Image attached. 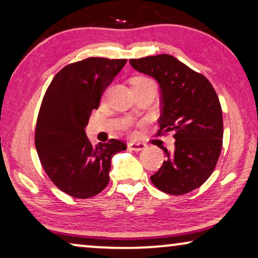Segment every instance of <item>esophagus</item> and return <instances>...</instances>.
<instances>
[{
    "label": "esophagus",
    "mask_w": 258,
    "mask_h": 258,
    "mask_svg": "<svg viewBox=\"0 0 258 258\" xmlns=\"http://www.w3.org/2000/svg\"><path fill=\"white\" fill-rule=\"evenodd\" d=\"M127 147L130 149H132V151L140 152V151H144L146 148V144H142V142H128Z\"/></svg>",
    "instance_id": "obj_1"
}]
</instances>
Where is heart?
Masks as SVG:
<instances>
[{
    "mask_svg": "<svg viewBox=\"0 0 258 258\" xmlns=\"http://www.w3.org/2000/svg\"><path fill=\"white\" fill-rule=\"evenodd\" d=\"M136 83H154L152 80H149L147 78H136L133 80V84ZM126 126H130V124H127Z\"/></svg>",
    "mask_w": 258,
    "mask_h": 258,
    "instance_id": "obj_1",
    "label": "heart"
}]
</instances>
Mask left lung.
<instances>
[{
  "mask_svg": "<svg viewBox=\"0 0 258 258\" xmlns=\"http://www.w3.org/2000/svg\"><path fill=\"white\" fill-rule=\"evenodd\" d=\"M131 66L151 75L161 88L160 130L174 133L175 151L151 176L157 189L185 195L212 175L222 148L224 120L219 97L209 80L169 54L131 59Z\"/></svg>",
  "mask_w": 258,
  "mask_h": 258,
  "instance_id": "8db88e82",
  "label": "left lung"
}]
</instances>
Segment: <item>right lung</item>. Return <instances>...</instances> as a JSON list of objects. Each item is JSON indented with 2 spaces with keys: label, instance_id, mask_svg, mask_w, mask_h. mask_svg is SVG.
Wrapping results in <instances>:
<instances>
[{
  "label": "right lung",
  "instance_id": "add662e5",
  "mask_svg": "<svg viewBox=\"0 0 258 258\" xmlns=\"http://www.w3.org/2000/svg\"><path fill=\"white\" fill-rule=\"evenodd\" d=\"M126 59L87 57L54 76L41 102L34 131L40 163L53 184L72 197L87 199L109 184L111 159L126 144L110 139L91 145L84 133L91 111Z\"/></svg>",
  "mask_w": 258,
  "mask_h": 258
}]
</instances>
